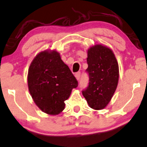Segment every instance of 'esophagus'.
Masks as SVG:
<instances>
[{"instance_id":"obj_1","label":"esophagus","mask_w":147,"mask_h":147,"mask_svg":"<svg viewBox=\"0 0 147 147\" xmlns=\"http://www.w3.org/2000/svg\"><path fill=\"white\" fill-rule=\"evenodd\" d=\"M74 76H75V78H76V80H79L80 76V72H78V73H75V74H74Z\"/></svg>"}]
</instances>
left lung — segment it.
I'll return each mask as SVG.
<instances>
[{
    "label": "left lung",
    "mask_w": 147,
    "mask_h": 147,
    "mask_svg": "<svg viewBox=\"0 0 147 147\" xmlns=\"http://www.w3.org/2000/svg\"><path fill=\"white\" fill-rule=\"evenodd\" d=\"M87 57L89 84L82 92L90 108L101 110L108 105L117 89L119 65L113 51L102 45L90 47Z\"/></svg>",
    "instance_id": "obj_1"
}]
</instances>
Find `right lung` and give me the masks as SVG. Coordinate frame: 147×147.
Wrapping results in <instances>:
<instances>
[{"instance_id": "add662e5", "label": "right lung", "mask_w": 147, "mask_h": 147, "mask_svg": "<svg viewBox=\"0 0 147 147\" xmlns=\"http://www.w3.org/2000/svg\"><path fill=\"white\" fill-rule=\"evenodd\" d=\"M28 87L37 107L42 112L57 115L65 108L78 82L69 67L56 50L39 53L30 63L28 71Z\"/></svg>"}]
</instances>
